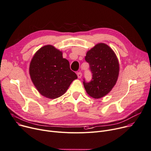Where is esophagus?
Here are the masks:
<instances>
[{"mask_svg": "<svg viewBox=\"0 0 151 151\" xmlns=\"http://www.w3.org/2000/svg\"><path fill=\"white\" fill-rule=\"evenodd\" d=\"M77 77H78V78H81L82 77V73H81V72H78V73H77Z\"/></svg>", "mask_w": 151, "mask_h": 151, "instance_id": "34e87169", "label": "esophagus"}]
</instances>
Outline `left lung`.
<instances>
[{
	"instance_id": "left-lung-1",
	"label": "left lung",
	"mask_w": 151,
	"mask_h": 151,
	"mask_svg": "<svg viewBox=\"0 0 151 151\" xmlns=\"http://www.w3.org/2000/svg\"><path fill=\"white\" fill-rule=\"evenodd\" d=\"M85 60L89 63L92 77L89 82L83 79L87 94L94 99L108 94L118 79L119 63L113 50L106 44H97L86 53Z\"/></svg>"
}]
</instances>
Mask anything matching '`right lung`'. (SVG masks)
<instances>
[{
  "mask_svg": "<svg viewBox=\"0 0 151 151\" xmlns=\"http://www.w3.org/2000/svg\"><path fill=\"white\" fill-rule=\"evenodd\" d=\"M32 83L40 94L51 99L64 94L73 81L77 78L71 70L62 52L52 45H46L33 56L29 65Z\"/></svg>",
  "mask_w": 151,
  "mask_h": 151,
  "instance_id": "add662e5",
  "label": "right lung"
}]
</instances>
